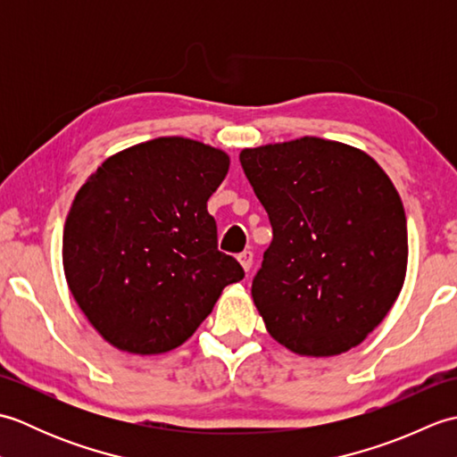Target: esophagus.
Segmentation results:
<instances>
[{"mask_svg":"<svg viewBox=\"0 0 457 457\" xmlns=\"http://www.w3.org/2000/svg\"><path fill=\"white\" fill-rule=\"evenodd\" d=\"M237 261L241 267H244V270H249L251 265H253V253H251V251H244V253L237 255Z\"/></svg>","mask_w":457,"mask_h":457,"instance_id":"obj_1","label":"esophagus"}]
</instances>
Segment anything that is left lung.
<instances>
[{
	"instance_id": "1",
	"label": "left lung",
	"mask_w": 457,
	"mask_h": 457,
	"mask_svg": "<svg viewBox=\"0 0 457 457\" xmlns=\"http://www.w3.org/2000/svg\"><path fill=\"white\" fill-rule=\"evenodd\" d=\"M273 241L251 296L290 352L332 357L359 345L399 298L409 236L399 192L352 145L300 137L239 153Z\"/></svg>"
}]
</instances>
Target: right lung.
Masks as SVG:
<instances>
[{"instance_id":"1","label":"right lung","mask_w":457,"mask_h":457,"mask_svg":"<svg viewBox=\"0 0 457 457\" xmlns=\"http://www.w3.org/2000/svg\"><path fill=\"white\" fill-rule=\"evenodd\" d=\"M228 170L226 151L159 137L112 154L76 192L62 234L64 277L96 332L120 352H172L221 290L245 277L218 251L208 213Z\"/></svg>"}]
</instances>
